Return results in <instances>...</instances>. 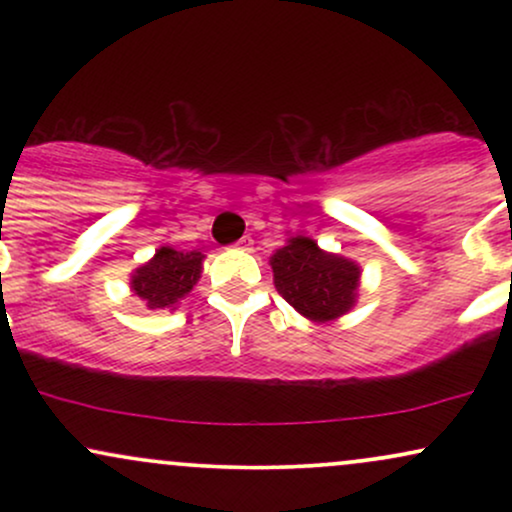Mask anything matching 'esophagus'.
I'll return each mask as SVG.
<instances>
[{
  "instance_id": "34e87169",
  "label": "esophagus",
  "mask_w": 512,
  "mask_h": 512,
  "mask_svg": "<svg viewBox=\"0 0 512 512\" xmlns=\"http://www.w3.org/2000/svg\"><path fill=\"white\" fill-rule=\"evenodd\" d=\"M236 245H238V248H243V250H248V248H250V245H252V240H250V238H240V240H238V243H236Z\"/></svg>"
}]
</instances>
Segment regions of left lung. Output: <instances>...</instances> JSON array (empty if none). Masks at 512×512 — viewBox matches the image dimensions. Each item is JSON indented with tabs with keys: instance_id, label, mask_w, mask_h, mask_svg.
I'll list each match as a JSON object with an SVG mask.
<instances>
[{
	"instance_id": "left-lung-1",
	"label": "left lung",
	"mask_w": 512,
	"mask_h": 512,
	"mask_svg": "<svg viewBox=\"0 0 512 512\" xmlns=\"http://www.w3.org/2000/svg\"><path fill=\"white\" fill-rule=\"evenodd\" d=\"M276 291L310 322H332L358 301L361 267L351 257L322 250L317 240L293 236L269 257Z\"/></svg>"
}]
</instances>
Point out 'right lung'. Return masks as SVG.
Listing matches in <instances>:
<instances>
[{
    "label": "right lung",
    "mask_w": 512,
    "mask_h": 512,
    "mask_svg": "<svg viewBox=\"0 0 512 512\" xmlns=\"http://www.w3.org/2000/svg\"><path fill=\"white\" fill-rule=\"evenodd\" d=\"M204 255L161 245L149 262L139 264L129 276V291L149 310H175L202 279Z\"/></svg>",
    "instance_id": "obj_1"
}]
</instances>
